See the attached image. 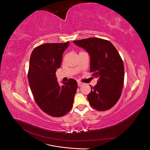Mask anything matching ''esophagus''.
Wrapping results in <instances>:
<instances>
[{
	"instance_id": "34e87169",
	"label": "esophagus",
	"mask_w": 150,
	"mask_h": 150,
	"mask_svg": "<svg viewBox=\"0 0 150 150\" xmlns=\"http://www.w3.org/2000/svg\"><path fill=\"white\" fill-rule=\"evenodd\" d=\"M83 84V83L80 82V81H78V86H81Z\"/></svg>"
}]
</instances>
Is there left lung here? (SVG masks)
Masks as SVG:
<instances>
[{"instance_id": "obj_1", "label": "left lung", "mask_w": 150, "mask_h": 150, "mask_svg": "<svg viewBox=\"0 0 150 150\" xmlns=\"http://www.w3.org/2000/svg\"><path fill=\"white\" fill-rule=\"evenodd\" d=\"M91 57L90 72L98 78L96 86L88 95L90 105L95 110H110L118 101L123 88L125 68L118 51L108 40L90 38L74 40Z\"/></svg>"}]
</instances>
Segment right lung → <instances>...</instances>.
Wrapping results in <instances>:
<instances>
[{
	"label": "right lung",
	"mask_w": 150,
	"mask_h": 150,
	"mask_svg": "<svg viewBox=\"0 0 150 150\" xmlns=\"http://www.w3.org/2000/svg\"><path fill=\"white\" fill-rule=\"evenodd\" d=\"M69 44L68 41L40 45L30 57L28 81L34 100L42 111L53 117L64 116L71 110L78 88L75 79H69L61 86L56 79V70Z\"/></svg>",
	"instance_id": "1"
}]
</instances>
